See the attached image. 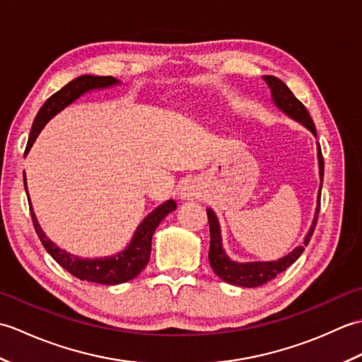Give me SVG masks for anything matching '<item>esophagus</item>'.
Segmentation results:
<instances>
[{"label":"esophagus","mask_w":362,"mask_h":362,"mask_svg":"<svg viewBox=\"0 0 362 362\" xmlns=\"http://www.w3.org/2000/svg\"><path fill=\"white\" fill-rule=\"evenodd\" d=\"M197 197V189L193 185H187L182 189V199H194Z\"/></svg>","instance_id":"34e87169"}]
</instances>
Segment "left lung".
I'll return each instance as SVG.
<instances>
[{
    "label": "left lung",
    "instance_id": "8db88e82",
    "mask_svg": "<svg viewBox=\"0 0 362 362\" xmlns=\"http://www.w3.org/2000/svg\"><path fill=\"white\" fill-rule=\"evenodd\" d=\"M264 81L267 82V86L271 87L272 98L276 107L281 109L286 115H289L291 118L302 122L303 126L308 127L311 132L317 136L316 126H314L308 110H306V107L300 103L294 96V93L288 88L286 83L280 81L279 78H275V76H264ZM317 157H319L320 189H322V182H324V157H322L320 144H319ZM320 189H319V202L316 209V216H314L313 226L310 228L308 235L305 238V244L298 245L294 252H291L289 255H286L284 258L279 261H267V263H235V261L230 259L226 255V252L222 250L221 230H219L216 214H214L210 209L206 210V216H209V224H210L209 259L214 274L230 284H236V286H244V288H257V286H261V284L271 281L276 275L286 271V269L291 264H294L298 259V257L302 255V252L305 250V245H308L311 236L314 233V227L317 224V218L320 211Z\"/></svg>",
    "mask_w": 362,
    "mask_h": 362
}]
</instances>
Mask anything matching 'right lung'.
Segmentation results:
<instances>
[{
	"mask_svg": "<svg viewBox=\"0 0 362 362\" xmlns=\"http://www.w3.org/2000/svg\"><path fill=\"white\" fill-rule=\"evenodd\" d=\"M113 83H118V81L112 78V76H88V74L79 76V78H76L74 81L68 82L64 88H60L57 91V93H54L51 98L46 99V103L42 105V109L38 110L37 117L33 122V129H30L25 156L30 149V146L34 144L35 138L38 134H40L43 126L54 117V115H57L60 110H64L66 105H70L81 95L86 93V91L95 90V88H105V87L113 86ZM25 189H28L26 177H25ZM28 201H29V194H28ZM29 209H30V218H33V222H34V228L38 238H40L43 247L60 266L66 269L68 272L79 280H87V281L101 283V284H119V283L135 279V276L146 267V264H148L149 257H151L152 235L156 232V228L160 222L165 219L166 214L175 210V202L171 199V201L161 204L158 209H156L149 214V216H146V219L140 226H138L136 232L134 235V240L127 245L126 250H122L113 257L95 258V259L74 257L71 253L59 249L56 244L46 238L43 230L40 228V226H38L37 218L33 211V206L29 205Z\"/></svg>",
	"mask_w": 362,
	"mask_h": 362,
	"instance_id": "add662e5",
	"label": "right lung"
}]
</instances>
